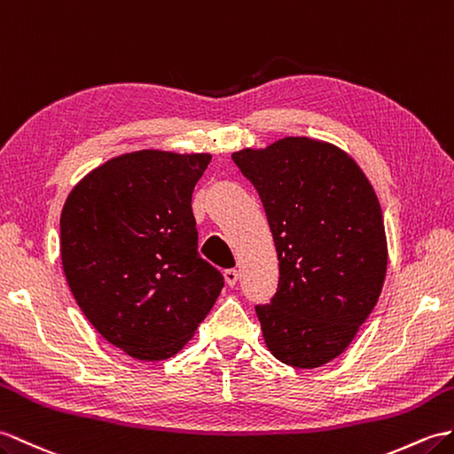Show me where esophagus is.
<instances>
[{
    "mask_svg": "<svg viewBox=\"0 0 454 454\" xmlns=\"http://www.w3.org/2000/svg\"><path fill=\"white\" fill-rule=\"evenodd\" d=\"M238 278H239V275H238V270H236V269H228V270H224V280H226L228 286H236V284H238Z\"/></svg>",
    "mask_w": 454,
    "mask_h": 454,
    "instance_id": "obj_1",
    "label": "esophagus"
}]
</instances>
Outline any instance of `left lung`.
Instances as JSON below:
<instances>
[{
    "label": "left lung",
    "instance_id": "obj_1",
    "mask_svg": "<svg viewBox=\"0 0 454 454\" xmlns=\"http://www.w3.org/2000/svg\"><path fill=\"white\" fill-rule=\"evenodd\" d=\"M231 160L265 207L278 288L255 305L282 364L313 370L340 356L370 317L387 272V238L372 184L329 143L286 137Z\"/></svg>",
    "mask_w": 454,
    "mask_h": 454
}]
</instances>
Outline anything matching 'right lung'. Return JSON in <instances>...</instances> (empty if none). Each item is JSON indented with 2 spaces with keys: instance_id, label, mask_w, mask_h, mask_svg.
Segmentation results:
<instances>
[{
  "instance_id": "add662e5",
  "label": "right lung",
  "mask_w": 454,
  "mask_h": 454,
  "mask_svg": "<svg viewBox=\"0 0 454 454\" xmlns=\"http://www.w3.org/2000/svg\"><path fill=\"white\" fill-rule=\"evenodd\" d=\"M210 154L112 158L69 193L61 262L73 298L104 339L137 360L182 350L224 277L197 251L195 184Z\"/></svg>"
}]
</instances>
